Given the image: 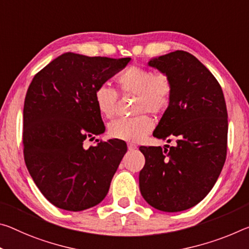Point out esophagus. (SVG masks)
<instances>
[{
    "instance_id": "1",
    "label": "esophagus",
    "mask_w": 249,
    "mask_h": 249,
    "mask_svg": "<svg viewBox=\"0 0 249 249\" xmlns=\"http://www.w3.org/2000/svg\"><path fill=\"white\" fill-rule=\"evenodd\" d=\"M127 147H128V149L129 151H134V149H135L137 146L135 145V144H132V143H129L128 145H127Z\"/></svg>"
}]
</instances>
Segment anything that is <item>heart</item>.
<instances>
[{
    "instance_id": "1",
    "label": "heart",
    "mask_w": 249,
    "mask_h": 249,
    "mask_svg": "<svg viewBox=\"0 0 249 249\" xmlns=\"http://www.w3.org/2000/svg\"><path fill=\"white\" fill-rule=\"evenodd\" d=\"M116 83L122 94L137 96L134 105L136 114L149 113L160 115L172 103L173 82L169 75L161 71H154L142 66H128L117 75ZM94 102L102 115L106 118L115 116L118 94L107 84H101L94 90ZM152 118L141 114L139 116L121 118L108 126V134L113 139L126 142H139L152 131Z\"/></svg>"
}]
</instances>
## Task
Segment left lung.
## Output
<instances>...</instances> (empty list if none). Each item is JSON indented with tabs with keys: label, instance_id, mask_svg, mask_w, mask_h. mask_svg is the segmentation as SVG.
<instances>
[{
	"label": "left lung",
	"instance_id": "8db88e82",
	"mask_svg": "<svg viewBox=\"0 0 249 249\" xmlns=\"http://www.w3.org/2000/svg\"><path fill=\"white\" fill-rule=\"evenodd\" d=\"M148 64L167 73L174 88L153 135L176 145L141 146V194L156 210L185 211L206 197L226 160V103L218 81L191 53L175 51Z\"/></svg>",
	"mask_w": 249,
	"mask_h": 249
}]
</instances>
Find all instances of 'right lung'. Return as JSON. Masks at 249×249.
Wrapping results in <instances>:
<instances>
[{
  "instance_id": "add662e5",
  "label": "right lung",
  "mask_w": 249,
  "mask_h": 249,
  "mask_svg": "<svg viewBox=\"0 0 249 249\" xmlns=\"http://www.w3.org/2000/svg\"><path fill=\"white\" fill-rule=\"evenodd\" d=\"M129 61L65 53L31 82L23 109V154L34 183L54 206L84 211L108 193L127 146L108 140L86 148L84 142L105 131L94 90Z\"/></svg>"
}]
</instances>
